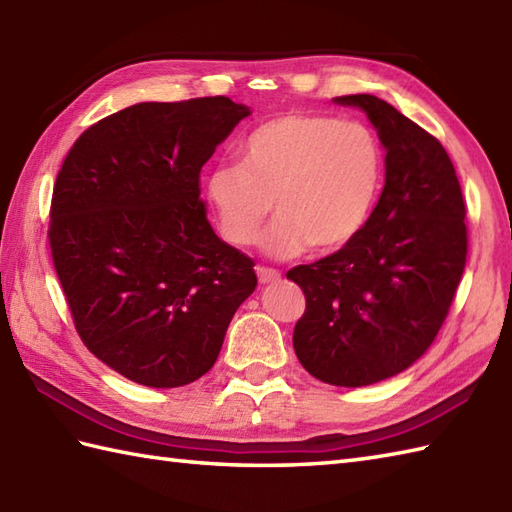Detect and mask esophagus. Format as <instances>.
Masks as SVG:
<instances>
[{"label":"esophagus","instance_id":"obj_1","mask_svg":"<svg viewBox=\"0 0 512 512\" xmlns=\"http://www.w3.org/2000/svg\"><path fill=\"white\" fill-rule=\"evenodd\" d=\"M257 279L259 284H275V281L281 279V273L275 268H268V266H257Z\"/></svg>","mask_w":512,"mask_h":512}]
</instances>
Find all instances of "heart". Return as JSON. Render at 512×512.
Returning <instances> with one entry per match:
<instances>
[{
  "label": "heart",
  "instance_id": "heart-1",
  "mask_svg": "<svg viewBox=\"0 0 512 512\" xmlns=\"http://www.w3.org/2000/svg\"><path fill=\"white\" fill-rule=\"evenodd\" d=\"M383 176V147L361 121L290 112L268 118L242 145V165L215 167L204 193L224 242L244 248L262 231L273 257H295L308 246L339 250L361 233Z\"/></svg>",
  "mask_w": 512,
  "mask_h": 512
}]
</instances>
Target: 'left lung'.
<instances>
[{"label": "left lung", "instance_id": "8db88e82", "mask_svg": "<svg viewBox=\"0 0 512 512\" xmlns=\"http://www.w3.org/2000/svg\"><path fill=\"white\" fill-rule=\"evenodd\" d=\"M334 101L361 107L378 129L385 189L350 244L286 273L306 295L292 345L314 378L365 387L429 350L460 286L469 231L460 180L436 136L378 96Z\"/></svg>", "mask_w": 512, "mask_h": 512}]
</instances>
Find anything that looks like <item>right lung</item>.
I'll list each match as a JSON object with an SVG mask.
<instances>
[{
	"instance_id": "add662e5",
	"label": "right lung",
	"mask_w": 512,
	"mask_h": 512,
	"mask_svg": "<svg viewBox=\"0 0 512 512\" xmlns=\"http://www.w3.org/2000/svg\"><path fill=\"white\" fill-rule=\"evenodd\" d=\"M248 114L228 96L138 103L85 129L59 169L48 239L74 328L138 385L209 372L257 286L200 198L204 162Z\"/></svg>"
}]
</instances>
